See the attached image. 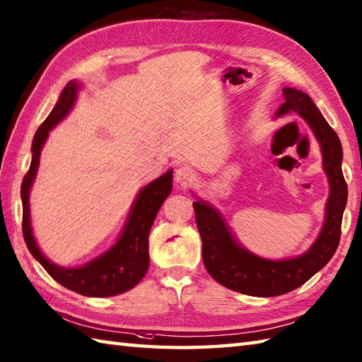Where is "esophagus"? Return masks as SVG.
<instances>
[{
  "instance_id": "1",
  "label": "esophagus",
  "mask_w": 362,
  "mask_h": 362,
  "mask_svg": "<svg viewBox=\"0 0 362 362\" xmlns=\"http://www.w3.org/2000/svg\"><path fill=\"white\" fill-rule=\"evenodd\" d=\"M196 179V174L189 166H179L175 169V182L182 187L189 185Z\"/></svg>"
}]
</instances>
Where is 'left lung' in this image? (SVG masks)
Masks as SVG:
<instances>
[{"instance_id": "obj_1", "label": "left lung", "mask_w": 362, "mask_h": 362, "mask_svg": "<svg viewBox=\"0 0 362 362\" xmlns=\"http://www.w3.org/2000/svg\"><path fill=\"white\" fill-rule=\"evenodd\" d=\"M284 103L276 115L297 112L317 136L329 182L324 228L302 257L271 261L252 255L238 245L219 213L202 201L193 202L197 230L202 238V258L206 271L222 286L257 297H275L302 286L324 267L339 245L341 224L347 204V183L342 174L339 136L322 117L311 98L296 88H283Z\"/></svg>"}]
</instances>
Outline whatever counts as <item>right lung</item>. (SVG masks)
<instances>
[{
	"mask_svg": "<svg viewBox=\"0 0 362 362\" xmlns=\"http://www.w3.org/2000/svg\"><path fill=\"white\" fill-rule=\"evenodd\" d=\"M76 90H78V83H66L56 107H54L48 118L42 122V126L37 129L34 135L33 160H30L29 171L21 182L23 238H25V243L29 252L33 253V257L62 286L87 297H110L132 289L140 283L144 274L148 272V236L161 204H163L173 189V171H168L141 189V193L138 194L134 204L132 211H130L124 232H122L118 243L109 252H105L104 255L93 259L86 266L76 269L60 267L46 259L40 249L37 247L33 230H30L29 189L34 182L38 161H40V151L43 143L46 141V136H48L49 130L71 109L76 98Z\"/></svg>",
	"mask_w": 362,
	"mask_h": 362,
	"instance_id": "obj_1",
	"label": "right lung"
}]
</instances>
